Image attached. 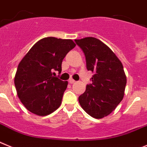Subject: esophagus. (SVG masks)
I'll list each match as a JSON object with an SVG mask.
<instances>
[{"instance_id": "1", "label": "esophagus", "mask_w": 147, "mask_h": 147, "mask_svg": "<svg viewBox=\"0 0 147 147\" xmlns=\"http://www.w3.org/2000/svg\"><path fill=\"white\" fill-rule=\"evenodd\" d=\"M75 82L76 81H75V80L72 78H70L69 80V83H75Z\"/></svg>"}]
</instances>
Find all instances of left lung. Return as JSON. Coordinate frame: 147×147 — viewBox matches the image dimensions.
Returning a JSON list of instances; mask_svg holds the SVG:
<instances>
[{"label":"left lung","mask_w":147,"mask_h":147,"mask_svg":"<svg viewBox=\"0 0 147 147\" xmlns=\"http://www.w3.org/2000/svg\"><path fill=\"white\" fill-rule=\"evenodd\" d=\"M86 56V68L92 71V83L78 97L80 106L95 119H102L115 110L125 94L126 75L121 61L100 39H75Z\"/></svg>","instance_id":"left-lung-1"}]
</instances>
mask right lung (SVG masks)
Segmentation results:
<instances>
[{
	"instance_id": "1",
	"label": "right lung",
	"mask_w": 147,
	"mask_h": 147,
	"mask_svg": "<svg viewBox=\"0 0 147 147\" xmlns=\"http://www.w3.org/2000/svg\"><path fill=\"white\" fill-rule=\"evenodd\" d=\"M75 45L72 39L43 38L22 58L16 72L14 85L18 97L29 111L45 116L60 107L68 82L53 74L55 75L54 70L61 72L62 61Z\"/></svg>"
}]
</instances>
